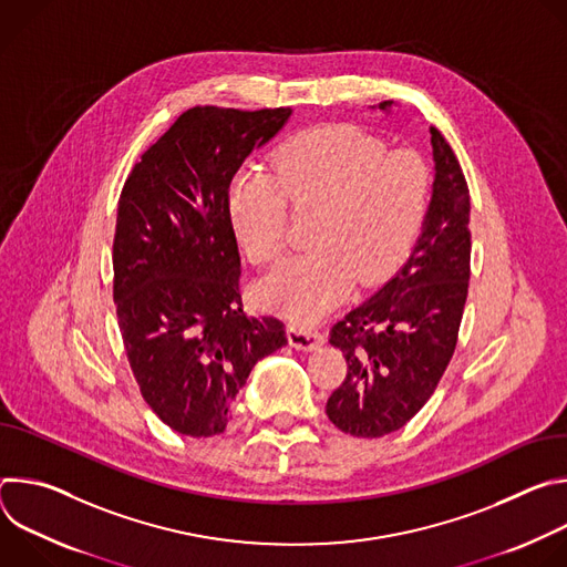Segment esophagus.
Returning a JSON list of instances; mask_svg holds the SVG:
<instances>
[{
    "mask_svg": "<svg viewBox=\"0 0 567 567\" xmlns=\"http://www.w3.org/2000/svg\"><path fill=\"white\" fill-rule=\"evenodd\" d=\"M289 343L296 350L311 352L326 343V332H322L318 326H302V322H296V326H291L289 330Z\"/></svg>",
    "mask_w": 567,
    "mask_h": 567,
    "instance_id": "34e87169",
    "label": "esophagus"
}]
</instances>
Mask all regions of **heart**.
Returning a JSON list of instances; mask_svg holds the SVG:
<instances>
[{"mask_svg":"<svg viewBox=\"0 0 567 567\" xmlns=\"http://www.w3.org/2000/svg\"><path fill=\"white\" fill-rule=\"evenodd\" d=\"M289 202L320 206L316 247L287 258L265 282L267 296L298 318L330 309L357 278H385L413 247L429 204V168L409 150L350 127L311 130L285 143L274 173L239 171L228 190V219L256 265L280 258L289 241Z\"/></svg>","mask_w":567,"mask_h":567,"instance_id":"heart-1","label":"heart"}]
</instances>
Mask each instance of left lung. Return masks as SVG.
<instances>
[{"label": "left lung", "instance_id": "1", "mask_svg": "<svg viewBox=\"0 0 567 567\" xmlns=\"http://www.w3.org/2000/svg\"><path fill=\"white\" fill-rule=\"evenodd\" d=\"M431 145L433 197L411 258L330 330L348 372L326 411L354 437H383L406 426L435 392L457 346L471 276L468 186L435 127Z\"/></svg>", "mask_w": 567, "mask_h": 567}]
</instances>
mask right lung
I'll return each mask as SVG.
<instances>
[{"mask_svg":"<svg viewBox=\"0 0 567 567\" xmlns=\"http://www.w3.org/2000/svg\"><path fill=\"white\" fill-rule=\"evenodd\" d=\"M289 116V107H190L141 154L121 190L118 328L147 406L182 435L224 433L254 365L287 346L280 318L241 307L228 188Z\"/></svg>","mask_w":567,"mask_h":567,"instance_id":"obj_1","label":"right lung"}]
</instances>
